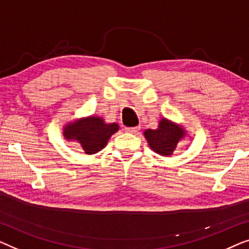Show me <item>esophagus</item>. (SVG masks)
Returning a JSON list of instances; mask_svg holds the SVG:
<instances>
[{
    "mask_svg": "<svg viewBox=\"0 0 249 249\" xmlns=\"http://www.w3.org/2000/svg\"><path fill=\"white\" fill-rule=\"evenodd\" d=\"M125 131L128 133H136L140 131V126H135V127H125Z\"/></svg>",
    "mask_w": 249,
    "mask_h": 249,
    "instance_id": "34e87169",
    "label": "esophagus"
}]
</instances>
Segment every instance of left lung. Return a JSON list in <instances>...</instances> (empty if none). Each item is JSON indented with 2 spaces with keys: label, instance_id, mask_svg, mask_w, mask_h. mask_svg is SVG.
Instances as JSON below:
<instances>
[{
  "label": "left lung",
  "instance_id": "1",
  "mask_svg": "<svg viewBox=\"0 0 249 249\" xmlns=\"http://www.w3.org/2000/svg\"><path fill=\"white\" fill-rule=\"evenodd\" d=\"M143 135L152 151L162 157H170L176 150L178 143L188 136V132L183 125L162 117L160 118L158 127L145 129Z\"/></svg>",
  "mask_w": 249,
  "mask_h": 249
}]
</instances>
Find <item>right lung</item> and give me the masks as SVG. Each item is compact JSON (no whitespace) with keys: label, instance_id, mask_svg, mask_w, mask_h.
<instances>
[{"label":"right lung","instance_id":"1","mask_svg":"<svg viewBox=\"0 0 249 249\" xmlns=\"http://www.w3.org/2000/svg\"><path fill=\"white\" fill-rule=\"evenodd\" d=\"M118 129L117 123H107L101 116L90 115L68 122L63 126V136L68 142L79 143L86 155L91 156L101 151Z\"/></svg>","mask_w":249,"mask_h":249}]
</instances>
